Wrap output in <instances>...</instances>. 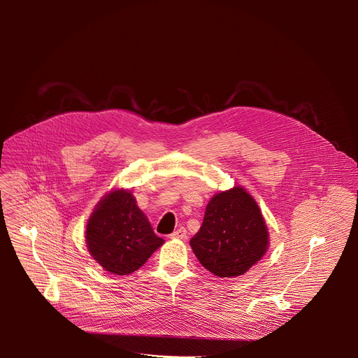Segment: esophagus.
Instances as JSON below:
<instances>
[{
    "label": "esophagus",
    "mask_w": 358,
    "mask_h": 358,
    "mask_svg": "<svg viewBox=\"0 0 358 358\" xmlns=\"http://www.w3.org/2000/svg\"><path fill=\"white\" fill-rule=\"evenodd\" d=\"M171 239H185L187 238V229L185 228H178L177 231H174L173 234H170Z\"/></svg>",
    "instance_id": "1"
}]
</instances>
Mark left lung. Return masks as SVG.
Wrapping results in <instances>:
<instances>
[{"mask_svg": "<svg viewBox=\"0 0 358 358\" xmlns=\"http://www.w3.org/2000/svg\"><path fill=\"white\" fill-rule=\"evenodd\" d=\"M189 245L199 264L220 278H235L258 264L269 245V234L257 201L245 188L214 195L199 231Z\"/></svg>", "mask_w": 358, "mask_h": 358, "instance_id": "left-lung-1", "label": "left lung"}]
</instances>
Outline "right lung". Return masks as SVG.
<instances>
[{
    "mask_svg": "<svg viewBox=\"0 0 358 358\" xmlns=\"http://www.w3.org/2000/svg\"><path fill=\"white\" fill-rule=\"evenodd\" d=\"M86 243L93 259L115 275L141 268L164 239L152 231L130 191L116 189L96 206L86 225Z\"/></svg>",
    "mask_w": 358,
    "mask_h": 358,
    "instance_id": "right-lung-1",
    "label": "right lung"
}]
</instances>
